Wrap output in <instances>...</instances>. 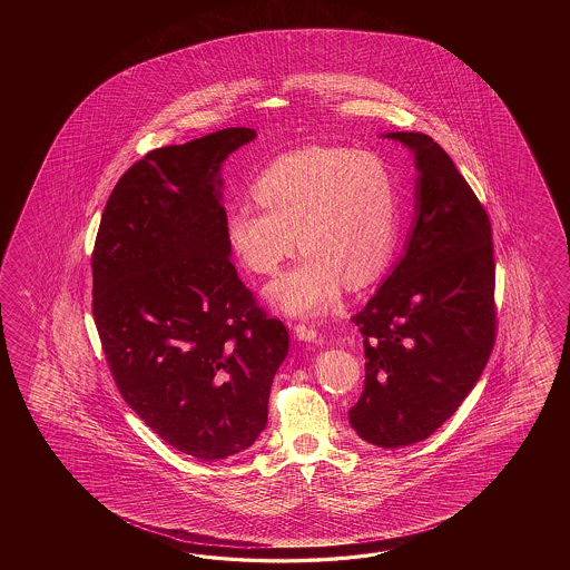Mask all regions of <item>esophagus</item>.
Wrapping results in <instances>:
<instances>
[{"label": "esophagus", "instance_id": "esophagus-1", "mask_svg": "<svg viewBox=\"0 0 570 570\" xmlns=\"http://www.w3.org/2000/svg\"><path fill=\"white\" fill-rule=\"evenodd\" d=\"M293 334H295V338L302 340V342H317V330H314L312 326H305V324H297L295 330H293Z\"/></svg>", "mask_w": 570, "mask_h": 570}]
</instances>
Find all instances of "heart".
<instances>
[{
  "label": "heart",
  "mask_w": 570,
  "mask_h": 570,
  "mask_svg": "<svg viewBox=\"0 0 570 570\" xmlns=\"http://www.w3.org/2000/svg\"><path fill=\"white\" fill-rule=\"evenodd\" d=\"M263 212L234 206L226 243L246 271L273 277L302 248L299 265L267 289L289 315L326 314L342 283L364 287L385 271L400 234V187L387 163L351 148H303L253 183Z\"/></svg>",
  "instance_id": "obj_1"
}]
</instances>
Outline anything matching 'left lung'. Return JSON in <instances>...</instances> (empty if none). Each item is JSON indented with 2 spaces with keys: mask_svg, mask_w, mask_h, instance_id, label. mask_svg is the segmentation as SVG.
Listing matches in <instances>:
<instances>
[{
  "mask_svg": "<svg viewBox=\"0 0 570 570\" xmlns=\"http://www.w3.org/2000/svg\"><path fill=\"white\" fill-rule=\"evenodd\" d=\"M415 158L405 253L363 312L364 391L348 412L364 442L401 449L432 436L473 391L495 342L491 222L444 148L387 132Z\"/></svg>",
  "mask_w": 570,
  "mask_h": 570,
  "instance_id": "obj_1",
  "label": "left lung"
}]
</instances>
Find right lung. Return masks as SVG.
Returning <instances> with one entry per match:
<instances>
[{
  "label": "right lung",
  "mask_w": 570,
  "mask_h": 570,
  "mask_svg": "<svg viewBox=\"0 0 570 570\" xmlns=\"http://www.w3.org/2000/svg\"><path fill=\"white\" fill-rule=\"evenodd\" d=\"M255 138L226 128L134 163L91 256L94 317L121 397L199 461L255 444L289 351L287 327L238 279L224 232L222 165Z\"/></svg>",
  "instance_id": "right-lung-1"
}]
</instances>
